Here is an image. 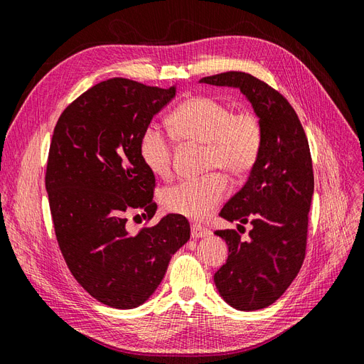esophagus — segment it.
<instances>
[{
  "label": "esophagus",
  "instance_id": "obj_1",
  "mask_svg": "<svg viewBox=\"0 0 364 364\" xmlns=\"http://www.w3.org/2000/svg\"><path fill=\"white\" fill-rule=\"evenodd\" d=\"M211 235V230L203 228L202 225H193L191 226V238L197 240V238H202V237H209Z\"/></svg>",
  "mask_w": 364,
  "mask_h": 364
}]
</instances>
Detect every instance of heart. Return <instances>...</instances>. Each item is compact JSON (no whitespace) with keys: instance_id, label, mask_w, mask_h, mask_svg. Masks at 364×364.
<instances>
[{"instance_id":"1","label":"heart","mask_w":364,"mask_h":364,"mask_svg":"<svg viewBox=\"0 0 364 364\" xmlns=\"http://www.w3.org/2000/svg\"><path fill=\"white\" fill-rule=\"evenodd\" d=\"M173 138L181 144L205 146L203 170L223 171L245 179L257 167L262 149V123L252 111H235L211 95H194L168 117ZM139 156L151 174L167 179L173 171V141L156 126H147L139 136ZM228 182L220 173L185 181L162 193L167 211L202 220L225 199Z\"/></svg>"}]
</instances>
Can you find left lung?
Returning <instances> with one entry per match:
<instances>
[{
  "label": "left lung",
  "mask_w": 364,
  "mask_h": 364,
  "mask_svg": "<svg viewBox=\"0 0 364 364\" xmlns=\"http://www.w3.org/2000/svg\"><path fill=\"white\" fill-rule=\"evenodd\" d=\"M202 83L240 87L262 123L257 167L220 217L250 223L249 240L235 229L215 230L229 247L225 266L214 274L223 299L241 311H255L278 301L299 273L306 253L308 213L314 191L310 146L294 109L281 92L257 77L228 71Z\"/></svg>",
  "instance_id": "8db88e82"
}]
</instances>
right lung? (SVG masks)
<instances>
[{
  "label": "right lung",
  "instance_id": "obj_1",
  "mask_svg": "<svg viewBox=\"0 0 364 364\" xmlns=\"http://www.w3.org/2000/svg\"><path fill=\"white\" fill-rule=\"evenodd\" d=\"M174 95V86L114 77L77 97L53 132L46 188L60 252L87 293L119 310L144 304L190 240L179 214L136 234L127 229L130 214L149 222L158 209L139 136Z\"/></svg>",
  "mask_w": 364,
  "mask_h": 364
}]
</instances>
